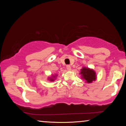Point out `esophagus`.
Returning a JSON list of instances; mask_svg holds the SVG:
<instances>
[{
  "label": "esophagus",
  "instance_id": "34e87169",
  "mask_svg": "<svg viewBox=\"0 0 126 126\" xmlns=\"http://www.w3.org/2000/svg\"><path fill=\"white\" fill-rule=\"evenodd\" d=\"M67 69L68 71H71V65H67Z\"/></svg>",
  "mask_w": 126,
  "mask_h": 126
}]
</instances>
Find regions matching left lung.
<instances>
[{
  "instance_id": "left-lung-1",
  "label": "left lung",
  "mask_w": 126,
  "mask_h": 126,
  "mask_svg": "<svg viewBox=\"0 0 126 126\" xmlns=\"http://www.w3.org/2000/svg\"><path fill=\"white\" fill-rule=\"evenodd\" d=\"M80 71V74L82 75V78L86 80V82L91 83L93 81L96 79V73L92 69L83 67Z\"/></svg>"
}]
</instances>
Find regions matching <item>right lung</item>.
I'll return each mask as SVG.
<instances>
[{
    "label": "right lung",
    "instance_id": "add662e5",
    "mask_svg": "<svg viewBox=\"0 0 126 126\" xmlns=\"http://www.w3.org/2000/svg\"><path fill=\"white\" fill-rule=\"evenodd\" d=\"M57 76V75H53L52 76V77L49 78L48 79L49 80V81H50V82H52V81H54L55 80V77H56Z\"/></svg>",
    "mask_w": 126,
    "mask_h": 126
}]
</instances>
